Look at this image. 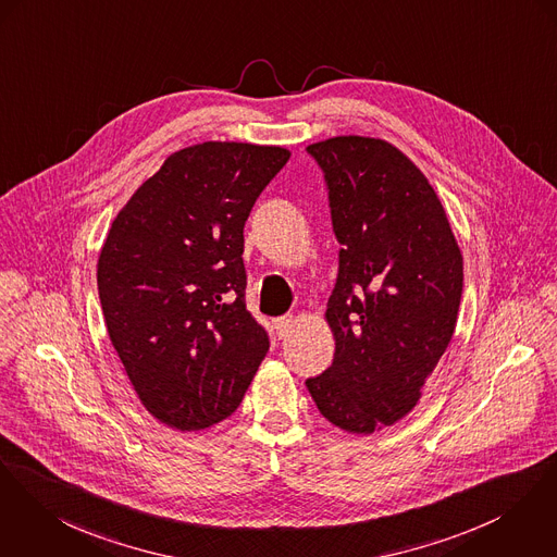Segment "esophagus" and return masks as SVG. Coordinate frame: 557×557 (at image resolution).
Listing matches in <instances>:
<instances>
[{
    "mask_svg": "<svg viewBox=\"0 0 557 557\" xmlns=\"http://www.w3.org/2000/svg\"><path fill=\"white\" fill-rule=\"evenodd\" d=\"M273 324H275L277 337L284 339V337H288V335L293 333V329H295V318H293V315H282V318H277Z\"/></svg>",
    "mask_w": 557,
    "mask_h": 557,
    "instance_id": "34e87169",
    "label": "esophagus"
}]
</instances>
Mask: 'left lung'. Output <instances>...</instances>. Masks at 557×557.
Instances as JSON below:
<instances>
[{"instance_id": "1", "label": "left lung", "mask_w": 557, "mask_h": 557, "mask_svg": "<svg viewBox=\"0 0 557 557\" xmlns=\"http://www.w3.org/2000/svg\"><path fill=\"white\" fill-rule=\"evenodd\" d=\"M307 152L342 252L324 313L335 358L305 385L331 424L373 434L413 411L454 337L462 252L429 177L389 141L339 135Z\"/></svg>"}]
</instances>
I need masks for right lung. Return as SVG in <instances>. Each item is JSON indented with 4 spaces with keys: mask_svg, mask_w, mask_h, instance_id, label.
Segmentation results:
<instances>
[{
    "mask_svg": "<svg viewBox=\"0 0 557 557\" xmlns=\"http://www.w3.org/2000/svg\"><path fill=\"white\" fill-rule=\"evenodd\" d=\"M288 159L244 141L182 148L110 226L97 260L106 326L137 398L170 429L226 420L267 356L244 299V226Z\"/></svg>",
    "mask_w": 557,
    "mask_h": 557,
    "instance_id": "obj_1",
    "label": "right lung"
}]
</instances>
